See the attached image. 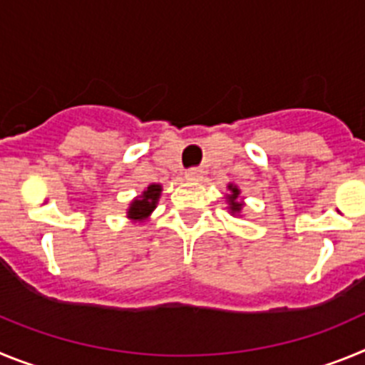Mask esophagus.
<instances>
[{"mask_svg":"<svg viewBox=\"0 0 365 365\" xmlns=\"http://www.w3.org/2000/svg\"><path fill=\"white\" fill-rule=\"evenodd\" d=\"M205 172H202L201 168H190L188 172H186V179L188 180H201Z\"/></svg>","mask_w":365,"mask_h":365,"instance_id":"esophagus-1","label":"esophagus"}]
</instances>
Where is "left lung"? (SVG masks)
<instances>
[{"label":"left lung","instance_id":"left-lung-1","mask_svg":"<svg viewBox=\"0 0 365 365\" xmlns=\"http://www.w3.org/2000/svg\"><path fill=\"white\" fill-rule=\"evenodd\" d=\"M228 190H230V193L227 195V201H228V208H230V214L235 215V214H240L241 208H243V202L240 201V188L234 185H228Z\"/></svg>","mask_w":365,"mask_h":365}]
</instances>
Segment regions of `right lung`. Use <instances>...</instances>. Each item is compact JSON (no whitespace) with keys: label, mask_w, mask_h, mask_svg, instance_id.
Segmentation results:
<instances>
[{"label":"right lung","mask_w":365,"mask_h":365,"mask_svg":"<svg viewBox=\"0 0 365 365\" xmlns=\"http://www.w3.org/2000/svg\"><path fill=\"white\" fill-rule=\"evenodd\" d=\"M160 192H163V186L160 185H150L143 192V195H138L137 199H133L128 208V217L131 221H146L150 217L151 212L155 210V206L159 202Z\"/></svg>","instance_id":"right-lung-1"}]
</instances>
